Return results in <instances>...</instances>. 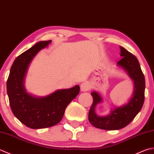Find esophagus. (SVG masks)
<instances>
[{"instance_id":"esophagus-1","label":"esophagus","mask_w":154,"mask_h":154,"mask_svg":"<svg viewBox=\"0 0 154 154\" xmlns=\"http://www.w3.org/2000/svg\"><path fill=\"white\" fill-rule=\"evenodd\" d=\"M90 85L88 82H82L80 84V90L81 92H86L90 90Z\"/></svg>"}]
</instances>
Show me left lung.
I'll use <instances>...</instances> for the list:
<instances>
[{
	"mask_svg": "<svg viewBox=\"0 0 154 154\" xmlns=\"http://www.w3.org/2000/svg\"><path fill=\"white\" fill-rule=\"evenodd\" d=\"M120 56L122 58L118 62V66L128 73L134 82L132 97L127 103L120 107L112 109L109 114L99 116L95 112L97 104L102 102V98L98 92L94 91L91 94L93 103L88 114L89 122L92 125L106 130H120L126 126L132 121L142 109L144 102L145 93V78L137 58L128 52L124 47L120 46Z\"/></svg>",
	"mask_w": 154,
	"mask_h": 154,
	"instance_id": "left-lung-1",
	"label": "left lung"
}]
</instances>
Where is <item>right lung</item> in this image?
<instances>
[{
	"instance_id": "add662e5",
	"label": "right lung",
	"mask_w": 154,
	"mask_h": 154,
	"mask_svg": "<svg viewBox=\"0 0 154 154\" xmlns=\"http://www.w3.org/2000/svg\"><path fill=\"white\" fill-rule=\"evenodd\" d=\"M51 40L37 42L15 59L7 80V88L12 112L18 120L32 129L52 127L59 123L67 106L79 94L78 85L58 90L45 97L28 93L24 86L27 69L37 53Z\"/></svg>"
}]
</instances>
